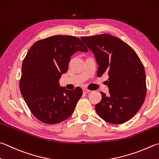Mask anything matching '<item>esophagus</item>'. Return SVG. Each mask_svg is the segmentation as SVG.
Masks as SVG:
<instances>
[{
    "mask_svg": "<svg viewBox=\"0 0 159 159\" xmlns=\"http://www.w3.org/2000/svg\"><path fill=\"white\" fill-rule=\"evenodd\" d=\"M83 93L86 94V93H88V92H90V90H89V89H88L83 88Z\"/></svg>",
    "mask_w": 159,
    "mask_h": 159,
    "instance_id": "34e87169",
    "label": "esophagus"
}]
</instances>
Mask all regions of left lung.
I'll use <instances>...</instances> for the list:
<instances>
[{"instance_id": "8db88e82", "label": "left lung", "mask_w": 159, "mask_h": 159, "mask_svg": "<svg viewBox=\"0 0 159 159\" xmlns=\"http://www.w3.org/2000/svg\"><path fill=\"white\" fill-rule=\"evenodd\" d=\"M99 65L97 76L108 74L109 94L101 92L102 101L95 106L99 116L119 125L137 113L145 102L146 76L143 63L135 51L116 37L102 34L82 37Z\"/></svg>"}]
</instances>
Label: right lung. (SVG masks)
<instances>
[{"label": "right lung", "mask_w": 159, "mask_h": 159, "mask_svg": "<svg viewBox=\"0 0 159 159\" xmlns=\"http://www.w3.org/2000/svg\"><path fill=\"white\" fill-rule=\"evenodd\" d=\"M76 51H88L80 39L55 35L34 43L23 61L20 91L32 113L42 122L54 125L67 119L82 96L80 88L69 90L59 83Z\"/></svg>", "instance_id": "right-lung-1"}]
</instances>
